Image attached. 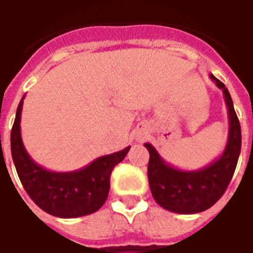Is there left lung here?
Listing matches in <instances>:
<instances>
[{"label":"left lung","mask_w":253,"mask_h":253,"mask_svg":"<svg viewBox=\"0 0 253 253\" xmlns=\"http://www.w3.org/2000/svg\"><path fill=\"white\" fill-rule=\"evenodd\" d=\"M210 78L223 92L229 112V137L221 157L204 169L185 171L166 163L151 143H145L150 154L147 177L151 195L158 205L173 213L195 214L213 207L229 187L239 159L242 130L231 95L213 74Z\"/></svg>","instance_id":"1"}]
</instances>
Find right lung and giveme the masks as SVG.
I'll return each instance as SVG.
<instances>
[{"label":"right lung","instance_id":"obj_1","mask_svg":"<svg viewBox=\"0 0 253 253\" xmlns=\"http://www.w3.org/2000/svg\"><path fill=\"white\" fill-rule=\"evenodd\" d=\"M22 98L11 129V157L23 188L45 213L60 218H76L95 213L106 203L112 169L126 157L130 146L103 155L90 165L70 172L44 169L28 155L21 137Z\"/></svg>","mask_w":253,"mask_h":253}]
</instances>
